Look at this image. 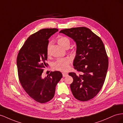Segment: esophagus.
Returning <instances> with one entry per match:
<instances>
[{
  "mask_svg": "<svg viewBox=\"0 0 123 123\" xmlns=\"http://www.w3.org/2000/svg\"><path fill=\"white\" fill-rule=\"evenodd\" d=\"M62 75H63V77H65L67 76L68 75V74L66 73H62Z\"/></svg>",
  "mask_w": 123,
  "mask_h": 123,
  "instance_id": "obj_1",
  "label": "esophagus"
}]
</instances>
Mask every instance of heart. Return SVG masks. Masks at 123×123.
<instances>
[{"mask_svg":"<svg viewBox=\"0 0 123 123\" xmlns=\"http://www.w3.org/2000/svg\"><path fill=\"white\" fill-rule=\"evenodd\" d=\"M58 43L64 48H68L71 44V41L69 39L64 36H60L57 39ZM49 46H48L47 48V54L49 55ZM70 63V59L68 57H65L61 59H59L56 61L54 64V68L57 71L64 72L67 70Z\"/></svg>","mask_w":123,"mask_h":123,"instance_id":"heart-1","label":"heart"}]
</instances>
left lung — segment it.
Returning a JSON list of instances; mask_svg holds the SVG:
<instances>
[{"label":"left lung","instance_id":"8db88e82","mask_svg":"<svg viewBox=\"0 0 123 123\" xmlns=\"http://www.w3.org/2000/svg\"><path fill=\"white\" fill-rule=\"evenodd\" d=\"M75 41L76 55L74 68L77 73H69L73 82L70 87L77 99L86 101L99 93L105 82L108 68V57L101 38L85 27L60 31Z\"/></svg>","mask_w":123,"mask_h":123}]
</instances>
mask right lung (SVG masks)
<instances>
[{"instance_id":"right-lung-1","label":"right lung","mask_w":123,"mask_h":123,"mask_svg":"<svg viewBox=\"0 0 123 123\" xmlns=\"http://www.w3.org/2000/svg\"><path fill=\"white\" fill-rule=\"evenodd\" d=\"M58 31L56 28L42 29L27 38L17 57L20 83L29 96L44 104L54 97L55 86L62 77L60 72H51L43 78L42 73L48 64V38Z\"/></svg>"}]
</instances>
